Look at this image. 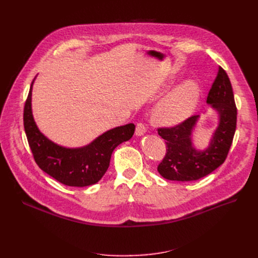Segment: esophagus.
<instances>
[{
	"instance_id": "esophagus-1",
	"label": "esophagus",
	"mask_w": 258,
	"mask_h": 258,
	"mask_svg": "<svg viewBox=\"0 0 258 258\" xmlns=\"http://www.w3.org/2000/svg\"><path fill=\"white\" fill-rule=\"evenodd\" d=\"M146 132V127L143 123H137V126H136V132H135V134H136L137 137H141L143 136V135L145 134Z\"/></svg>"
}]
</instances>
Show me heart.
<instances>
[{
  "label": "heart",
  "instance_id": "heart-1",
  "mask_svg": "<svg viewBox=\"0 0 258 258\" xmlns=\"http://www.w3.org/2000/svg\"><path fill=\"white\" fill-rule=\"evenodd\" d=\"M201 92V86L192 79L175 86L153 107L152 118L155 123L163 126L182 123L195 113Z\"/></svg>",
  "mask_w": 258,
  "mask_h": 258
}]
</instances>
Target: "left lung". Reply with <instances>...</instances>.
<instances>
[{
  "instance_id": "obj_1",
  "label": "left lung",
  "mask_w": 258,
  "mask_h": 258,
  "mask_svg": "<svg viewBox=\"0 0 258 258\" xmlns=\"http://www.w3.org/2000/svg\"><path fill=\"white\" fill-rule=\"evenodd\" d=\"M206 103L218 115V125L211 135L208 146L203 150L197 148L194 143V133L200 115L188 118L174 127L158 130L167 147L165 158L158 166L159 173L164 179L196 181L215 170L226 160L234 137L237 111L231 83L221 67Z\"/></svg>"
}]
</instances>
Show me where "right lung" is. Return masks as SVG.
Listing matches in <instances>:
<instances>
[{"label": "right lung", "instance_id": "1", "mask_svg": "<svg viewBox=\"0 0 258 258\" xmlns=\"http://www.w3.org/2000/svg\"><path fill=\"white\" fill-rule=\"evenodd\" d=\"M32 81L24 108V127L39 168L67 186L85 187L96 184L106 172L112 154L134 135L135 124L108 130L81 147H66L50 140L39 131L32 113Z\"/></svg>", "mask_w": 258, "mask_h": 258}]
</instances>
